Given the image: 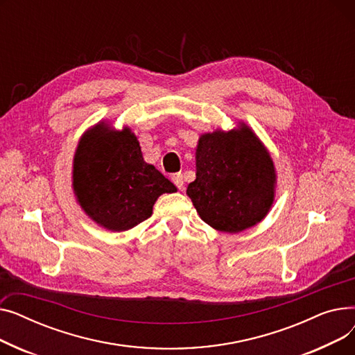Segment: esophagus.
Returning <instances> with one entry per match:
<instances>
[{
  "label": "esophagus",
  "mask_w": 355,
  "mask_h": 355,
  "mask_svg": "<svg viewBox=\"0 0 355 355\" xmlns=\"http://www.w3.org/2000/svg\"><path fill=\"white\" fill-rule=\"evenodd\" d=\"M173 182L177 185L178 190H182V187H184V180H182V174H181V173H178V174H174V175H173Z\"/></svg>",
  "instance_id": "esophagus-1"
}]
</instances>
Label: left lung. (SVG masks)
<instances>
[{
    "label": "left lung",
    "mask_w": 355,
    "mask_h": 355,
    "mask_svg": "<svg viewBox=\"0 0 355 355\" xmlns=\"http://www.w3.org/2000/svg\"><path fill=\"white\" fill-rule=\"evenodd\" d=\"M275 191L273 159L249 125L200 135L187 196L210 227L240 233L256 226L272 209Z\"/></svg>",
    "instance_id": "1"
}]
</instances>
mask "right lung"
<instances>
[{"instance_id":"obj_1","label":"right lung","mask_w":355,"mask_h":355,"mask_svg":"<svg viewBox=\"0 0 355 355\" xmlns=\"http://www.w3.org/2000/svg\"><path fill=\"white\" fill-rule=\"evenodd\" d=\"M71 189L85 214L110 232H125L151 217L159 196L175 185L145 162L130 128L99 122L82 135L73 157Z\"/></svg>"}]
</instances>
